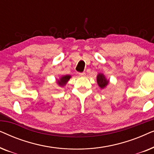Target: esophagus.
Segmentation results:
<instances>
[{
  "label": "esophagus",
  "instance_id": "34e87169",
  "mask_svg": "<svg viewBox=\"0 0 154 154\" xmlns=\"http://www.w3.org/2000/svg\"><path fill=\"white\" fill-rule=\"evenodd\" d=\"M79 75H80V76L84 77V76H85L86 73H85V72H82V73H79Z\"/></svg>",
  "mask_w": 154,
  "mask_h": 154
}]
</instances>
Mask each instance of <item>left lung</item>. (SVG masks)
<instances>
[{
    "mask_svg": "<svg viewBox=\"0 0 154 154\" xmlns=\"http://www.w3.org/2000/svg\"><path fill=\"white\" fill-rule=\"evenodd\" d=\"M97 82L98 85L103 89V88H106V85H108L109 81V80L106 79V77L104 76V75L103 73H99L97 76Z\"/></svg>",
    "mask_w": 154,
    "mask_h": 154,
    "instance_id": "left-lung-1",
    "label": "left lung"
}]
</instances>
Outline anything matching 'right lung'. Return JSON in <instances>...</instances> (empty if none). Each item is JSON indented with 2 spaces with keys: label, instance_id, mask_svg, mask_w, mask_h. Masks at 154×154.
Masks as SVG:
<instances>
[{
  "label": "right lung",
  "instance_id": "1",
  "mask_svg": "<svg viewBox=\"0 0 154 154\" xmlns=\"http://www.w3.org/2000/svg\"><path fill=\"white\" fill-rule=\"evenodd\" d=\"M71 76L70 75H63V76L61 77L60 79L57 80L58 85L61 86V87H63V86H64L67 83V82L69 81V80L71 79Z\"/></svg>",
  "mask_w": 154,
  "mask_h": 154
}]
</instances>
